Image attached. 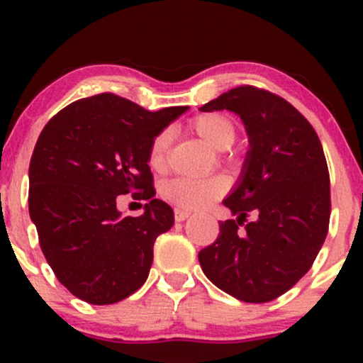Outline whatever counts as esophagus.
I'll return each instance as SVG.
<instances>
[{
	"instance_id": "esophagus-1",
	"label": "esophagus",
	"mask_w": 363,
	"mask_h": 363,
	"mask_svg": "<svg viewBox=\"0 0 363 363\" xmlns=\"http://www.w3.org/2000/svg\"><path fill=\"white\" fill-rule=\"evenodd\" d=\"M174 215H176V222H184L191 213L186 210H181V208H176V210H174Z\"/></svg>"
}]
</instances>
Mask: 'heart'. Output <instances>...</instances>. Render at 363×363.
Wrapping results in <instances>:
<instances>
[{"label":"heart","instance_id":"b5f03b06","mask_svg":"<svg viewBox=\"0 0 363 363\" xmlns=\"http://www.w3.org/2000/svg\"><path fill=\"white\" fill-rule=\"evenodd\" d=\"M191 128L203 141L216 150H227L234 145L237 131L235 124L227 116L201 114L194 118ZM170 147V131L164 129L150 141L148 164L157 172L167 167V153ZM225 193V182L222 179H187L177 177L162 187V196L165 201L172 203L181 210H201L208 203L213 201Z\"/></svg>","mask_w":363,"mask_h":363}]
</instances>
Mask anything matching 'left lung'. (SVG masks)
Here are the masks:
<instances>
[{
	"label": "left lung",
	"mask_w": 363,
	"mask_h": 363,
	"mask_svg": "<svg viewBox=\"0 0 363 363\" xmlns=\"http://www.w3.org/2000/svg\"><path fill=\"white\" fill-rule=\"evenodd\" d=\"M223 109L242 119L249 150L223 199L237 218L220 223L216 240L198 259L220 290L242 302H269L309 272L328 235L326 157L309 121L272 91L237 86L201 107ZM249 213L257 220L245 225Z\"/></svg>",
	"instance_id": "left-lung-1"
}]
</instances>
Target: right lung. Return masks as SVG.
I'll list each match as a JSON object with an SVG mask.
<instances>
[{"label":"right lung","instance_id":"obj_1","mask_svg":"<svg viewBox=\"0 0 363 363\" xmlns=\"http://www.w3.org/2000/svg\"><path fill=\"white\" fill-rule=\"evenodd\" d=\"M187 107L145 111L101 94L69 104L45 124L28 167V213L54 274L74 297L107 306L147 281L157 237L174 211L153 198L148 147ZM145 199L124 217L117 196Z\"/></svg>","mask_w":363,"mask_h":363}]
</instances>
